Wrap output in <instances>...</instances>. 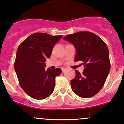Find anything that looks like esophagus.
Wrapping results in <instances>:
<instances>
[{
	"label": "esophagus",
	"mask_w": 124,
	"mask_h": 124,
	"mask_svg": "<svg viewBox=\"0 0 124 124\" xmlns=\"http://www.w3.org/2000/svg\"><path fill=\"white\" fill-rule=\"evenodd\" d=\"M66 68H62V72H65V71H66Z\"/></svg>",
	"instance_id": "34e87169"
}]
</instances>
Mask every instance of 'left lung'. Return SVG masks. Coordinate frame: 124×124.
Listing matches in <instances>:
<instances>
[{
  "instance_id": "obj_1",
  "label": "left lung",
  "mask_w": 124,
  "mask_h": 124,
  "mask_svg": "<svg viewBox=\"0 0 124 124\" xmlns=\"http://www.w3.org/2000/svg\"><path fill=\"white\" fill-rule=\"evenodd\" d=\"M74 46V61H81L83 73L75 70L71 80L73 92L82 98L95 95L102 89L110 70L109 52L106 44L99 37L89 32H78L63 38Z\"/></svg>"
}]
</instances>
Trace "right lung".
I'll list each match as a JSON object with an SVG mask.
<instances>
[{"label":"right lung","instance_id":"add662e5","mask_svg":"<svg viewBox=\"0 0 124 124\" xmlns=\"http://www.w3.org/2000/svg\"><path fill=\"white\" fill-rule=\"evenodd\" d=\"M62 37V35L35 33L18 46L15 71L22 88L34 99H45L54 91L55 78L61 74L62 70H46L45 62L50 57L53 47Z\"/></svg>","mask_w":124,"mask_h":124}]
</instances>
